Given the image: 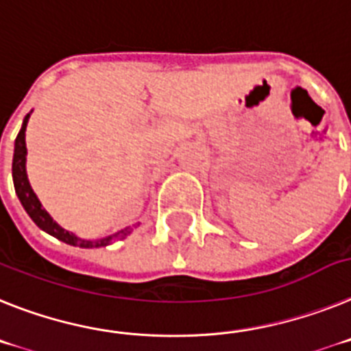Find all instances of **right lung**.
Segmentation results:
<instances>
[{"label":"right lung","instance_id":"obj_1","mask_svg":"<svg viewBox=\"0 0 351 351\" xmlns=\"http://www.w3.org/2000/svg\"><path fill=\"white\" fill-rule=\"evenodd\" d=\"M29 114H32V112H29ZM29 114H26V118H24L23 121V127H21L19 134H17V138H15L14 160H12V178H14L15 194L19 197L21 205L24 206L26 213L32 217V221L35 222L36 226L40 228L42 231L49 233L51 237H54V239L62 240V242L69 243V245H77V247L83 249L106 247V245L112 243L114 240H121L125 239V237H129L136 226L125 228V230L118 231V233L114 234H109V237H104V239H79L77 234H74L72 231L63 230V228L45 212V208L42 206L40 201H38L36 194L33 193L28 175H26V155H28V150H26V125H28Z\"/></svg>","mask_w":351,"mask_h":351}]
</instances>
